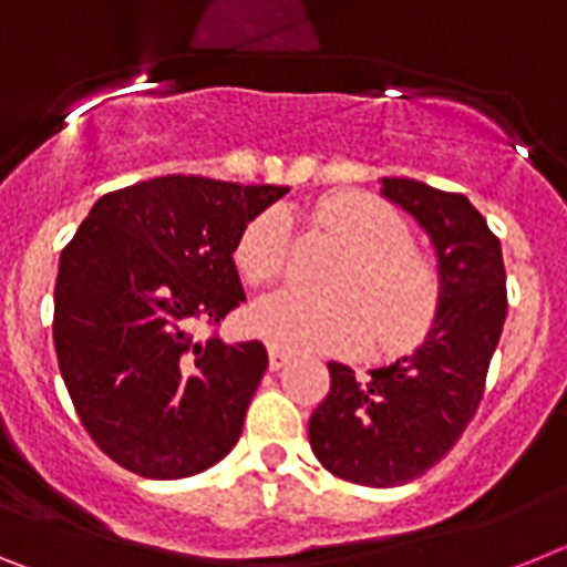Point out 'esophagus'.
Segmentation results:
<instances>
[{"label": "esophagus", "mask_w": 567, "mask_h": 567, "mask_svg": "<svg viewBox=\"0 0 567 567\" xmlns=\"http://www.w3.org/2000/svg\"><path fill=\"white\" fill-rule=\"evenodd\" d=\"M289 360H292V352H287V349H280V346L269 343V365H272V369H284Z\"/></svg>", "instance_id": "esophagus-1"}]
</instances>
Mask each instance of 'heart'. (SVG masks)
Returning <instances> with one entry per match:
<instances>
[{
	"label": "heart",
	"instance_id": "heart-1",
	"mask_svg": "<svg viewBox=\"0 0 567 567\" xmlns=\"http://www.w3.org/2000/svg\"><path fill=\"white\" fill-rule=\"evenodd\" d=\"M327 224L352 258L334 280L332 298H309L280 289L252 309L255 332L289 352H358L374 343L400 352L417 343L437 312L440 284L425 260L412 252V233L380 198L363 193H338L320 204ZM289 218L272 207L244 227L235 244L240 278L260 287L287 267Z\"/></svg>",
	"mask_w": 567,
	"mask_h": 567
}]
</instances>
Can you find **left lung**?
Returning <instances> with one entry per match:
<instances>
[{
    "mask_svg": "<svg viewBox=\"0 0 567 567\" xmlns=\"http://www.w3.org/2000/svg\"><path fill=\"white\" fill-rule=\"evenodd\" d=\"M380 184V195L412 215L432 240L437 312L412 354L372 369L369 378L329 363L332 389L309 417V445L334 477L392 488L440 463L471 423L508 298L499 238L465 195L414 178Z\"/></svg>",
    "mask_w": 567,
    "mask_h": 567,
    "instance_id": "obj_1",
    "label": "left lung"
}]
</instances>
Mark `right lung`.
<instances>
[{
	"instance_id": "1",
	"label": "right lung",
	"mask_w": 567,
	"mask_h": 567,
	"mask_svg": "<svg viewBox=\"0 0 567 567\" xmlns=\"http://www.w3.org/2000/svg\"><path fill=\"white\" fill-rule=\"evenodd\" d=\"M289 187L162 175L102 195L59 258L53 343L84 429L150 480L202 474L235 449L267 372L260 340H198L247 300L235 244Z\"/></svg>"
}]
</instances>
